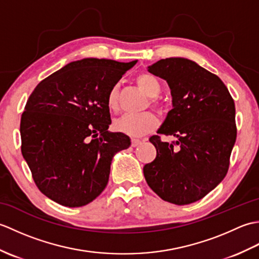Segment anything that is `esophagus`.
<instances>
[{"mask_svg": "<svg viewBox=\"0 0 259 259\" xmlns=\"http://www.w3.org/2000/svg\"><path fill=\"white\" fill-rule=\"evenodd\" d=\"M141 140H139V139H133L131 140V146L133 147H137V146H139L140 144H141Z\"/></svg>", "mask_w": 259, "mask_h": 259, "instance_id": "esophagus-1", "label": "esophagus"}]
</instances>
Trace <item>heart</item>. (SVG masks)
Masks as SVG:
<instances>
[{
  "instance_id": "heart-1",
  "label": "heart",
  "mask_w": 259,
  "mask_h": 259,
  "mask_svg": "<svg viewBox=\"0 0 259 259\" xmlns=\"http://www.w3.org/2000/svg\"><path fill=\"white\" fill-rule=\"evenodd\" d=\"M137 84L144 91L148 97L152 98L151 102L155 107H161V103L156 98L161 92V83L157 76L151 73L144 72L137 76ZM107 104L110 111L117 112L119 110V93L117 88H112L110 90ZM158 125V119L153 113L146 112L142 114H125L114 122V128L121 134L130 137H140L146 134L151 133Z\"/></svg>"
}]
</instances>
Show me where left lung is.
I'll return each mask as SVG.
<instances>
[{"mask_svg":"<svg viewBox=\"0 0 259 259\" xmlns=\"http://www.w3.org/2000/svg\"><path fill=\"white\" fill-rule=\"evenodd\" d=\"M148 71L167 81L172 97L157 134L177 140L151 137L157 156L144 167L145 178L164 201L188 205L216 188L228 171L237 136L235 103L224 82L191 60L162 59Z\"/></svg>","mask_w":259,"mask_h":259,"instance_id":"left-lung-1","label":"left lung"}]
</instances>
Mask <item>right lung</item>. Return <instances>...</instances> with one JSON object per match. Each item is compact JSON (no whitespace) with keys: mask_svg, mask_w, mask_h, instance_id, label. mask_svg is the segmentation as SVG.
<instances>
[{"mask_svg":"<svg viewBox=\"0 0 259 259\" xmlns=\"http://www.w3.org/2000/svg\"><path fill=\"white\" fill-rule=\"evenodd\" d=\"M137 63L87 58L42 80L22 113L21 151L43 195L65 207H81L106 188L115 153L128 136L110 133L107 98Z\"/></svg>","mask_w":259,"mask_h":259,"instance_id":"obj_1","label":"right lung"}]
</instances>
